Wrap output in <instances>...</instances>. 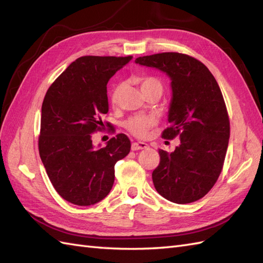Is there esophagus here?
I'll return each instance as SVG.
<instances>
[{
	"mask_svg": "<svg viewBox=\"0 0 263 263\" xmlns=\"http://www.w3.org/2000/svg\"><path fill=\"white\" fill-rule=\"evenodd\" d=\"M147 144L144 142H133L131 145V149L132 151H138V150H143L146 149Z\"/></svg>",
	"mask_w": 263,
	"mask_h": 263,
	"instance_id": "esophagus-1",
	"label": "esophagus"
}]
</instances>
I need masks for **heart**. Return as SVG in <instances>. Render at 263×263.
I'll return each instance as SVG.
<instances>
[{"instance_id":"obj_1","label":"heart","mask_w":263,"mask_h":263,"mask_svg":"<svg viewBox=\"0 0 263 263\" xmlns=\"http://www.w3.org/2000/svg\"><path fill=\"white\" fill-rule=\"evenodd\" d=\"M139 83L143 93L152 89L162 90V83L161 81L154 77H143L139 79ZM124 89L123 83H118L113 86L110 94V101L113 105L118 104L121 94ZM156 124V119L151 116H134L127 119L124 123L125 129L129 131L134 137L143 139L146 138L150 130Z\"/></svg>"}]
</instances>
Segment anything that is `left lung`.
<instances>
[{
  "label": "left lung",
  "instance_id": "left-lung-1",
  "mask_svg": "<svg viewBox=\"0 0 263 263\" xmlns=\"http://www.w3.org/2000/svg\"><path fill=\"white\" fill-rule=\"evenodd\" d=\"M136 63L156 67L171 78L172 100L162 138H180L172 153L159 150L152 172L156 190L174 203L203 198L223 167L230 120L217 80L199 60L178 52L141 57Z\"/></svg>",
  "mask_w": 263,
  "mask_h": 263
}]
</instances>
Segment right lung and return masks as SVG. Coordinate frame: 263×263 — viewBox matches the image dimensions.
<instances>
[{"mask_svg": "<svg viewBox=\"0 0 263 263\" xmlns=\"http://www.w3.org/2000/svg\"><path fill=\"white\" fill-rule=\"evenodd\" d=\"M131 60V55L81 57L46 91L40 157L57 192L73 204L91 205L103 200L112 189L114 165L131 150L130 139L123 133L104 147L92 144V133L102 131V116L109 111L106 84Z\"/></svg>", "mask_w": 263, "mask_h": 263, "instance_id": "right-lung-1", "label": "right lung"}]
</instances>
